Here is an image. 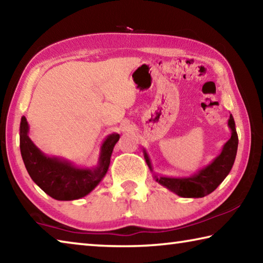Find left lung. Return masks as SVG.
<instances>
[{
  "mask_svg": "<svg viewBox=\"0 0 263 263\" xmlns=\"http://www.w3.org/2000/svg\"><path fill=\"white\" fill-rule=\"evenodd\" d=\"M228 125L231 128V138L222 146L220 154L216 159H213L211 163L199 169L194 175L185 177H169L153 174L155 181L163 185L164 188L181 196V197L199 198L211 194L229 175L234 163L235 155H237L238 135L232 115H230ZM144 157L146 163L148 164L149 169L153 172L148 154L146 153L145 149Z\"/></svg>",
  "mask_w": 263,
  "mask_h": 263,
  "instance_id": "8db88e82",
  "label": "left lung"
}]
</instances>
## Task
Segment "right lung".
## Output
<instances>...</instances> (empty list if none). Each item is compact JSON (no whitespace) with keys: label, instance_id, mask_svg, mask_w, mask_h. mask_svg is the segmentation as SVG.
Wrapping results in <instances>:
<instances>
[{"label":"right lung","instance_id":"right-lung-1","mask_svg":"<svg viewBox=\"0 0 263 263\" xmlns=\"http://www.w3.org/2000/svg\"><path fill=\"white\" fill-rule=\"evenodd\" d=\"M118 140V133H111L101 146L97 166L80 168L65 159L44 154L30 139L26 118L23 116L21 119L20 147L26 171L39 188L58 201H74L94 190L108 172Z\"/></svg>","mask_w":263,"mask_h":263}]
</instances>
